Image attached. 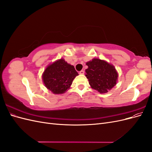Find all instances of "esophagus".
Listing matches in <instances>:
<instances>
[{
  "mask_svg": "<svg viewBox=\"0 0 152 152\" xmlns=\"http://www.w3.org/2000/svg\"><path fill=\"white\" fill-rule=\"evenodd\" d=\"M79 74H80V75H83V74H84V70H81V71H80V72H79Z\"/></svg>",
  "mask_w": 152,
  "mask_h": 152,
  "instance_id": "esophagus-1",
  "label": "esophagus"
}]
</instances>
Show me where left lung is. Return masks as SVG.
Segmentation results:
<instances>
[{"label":"left lung","instance_id":"obj_1","mask_svg":"<svg viewBox=\"0 0 152 152\" xmlns=\"http://www.w3.org/2000/svg\"><path fill=\"white\" fill-rule=\"evenodd\" d=\"M86 65V76L92 88L105 93L115 86L118 74L113 65L99 59H93Z\"/></svg>","mask_w":152,"mask_h":152}]
</instances>
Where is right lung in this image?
Returning a JSON list of instances; mask_svg holds the SVG:
<instances>
[{
	"label": "right lung",
	"mask_w": 152,
	"mask_h": 152,
	"mask_svg": "<svg viewBox=\"0 0 152 152\" xmlns=\"http://www.w3.org/2000/svg\"><path fill=\"white\" fill-rule=\"evenodd\" d=\"M78 75L74 66L61 59L46 68L42 79L49 90L54 94H62L70 88L73 79Z\"/></svg>",
	"instance_id": "1"
}]
</instances>
